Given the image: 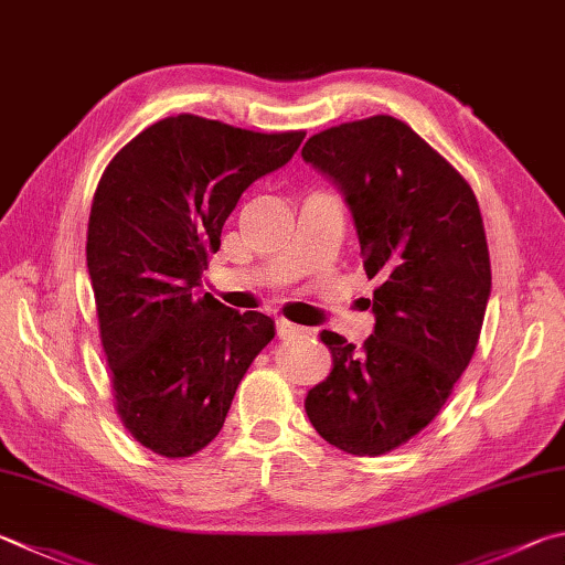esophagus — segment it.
Returning <instances> with one entry per match:
<instances>
[{
  "label": "esophagus",
  "instance_id": "34e87169",
  "mask_svg": "<svg viewBox=\"0 0 565 565\" xmlns=\"http://www.w3.org/2000/svg\"><path fill=\"white\" fill-rule=\"evenodd\" d=\"M276 333H279V338H284V341H294V338L311 335V328L296 326L291 321H286V318H276Z\"/></svg>",
  "mask_w": 565,
  "mask_h": 565
}]
</instances>
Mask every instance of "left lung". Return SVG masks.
<instances>
[{
    "label": "left lung",
    "instance_id": "left-lung-1",
    "mask_svg": "<svg viewBox=\"0 0 565 565\" xmlns=\"http://www.w3.org/2000/svg\"><path fill=\"white\" fill-rule=\"evenodd\" d=\"M301 156L341 190L381 281L363 351L321 333L333 371L306 415L328 445L377 457L433 423L475 355L491 294L484 222L467 180L393 116L328 128Z\"/></svg>",
    "mask_w": 565,
    "mask_h": 565
}]
</instances>
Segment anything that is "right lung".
<instances>
[{
	"label": "right lung",
	"instance_id": "obj_1",
	"mask_svg": "<svg viewBox=\"0 0 565 565\" xmlns=\"http://www.w3.org/2000/svg\"><path fill=\"white\" fill-rule=\"evenodd\" d=\"M303 138L182 113L132 138L98 182L86 264L100 341L122 425L156 455L190 457L220 435L276 333L269 316L202 294V271L242 192Z\"/></svg>",
	"mask_w": 565,
	"mask_h": 565
}]
</instances>
